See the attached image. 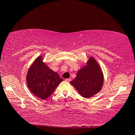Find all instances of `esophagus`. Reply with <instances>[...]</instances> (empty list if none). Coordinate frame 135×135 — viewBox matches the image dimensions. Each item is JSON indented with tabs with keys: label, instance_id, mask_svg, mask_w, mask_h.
<instances>
[{
	"label": "esophagus",
	"instance_id": "esophagus-1",
	"mask_svg": "<svg viewBox=\"0 0 135 135\" xmlns=\"http://www.w3.org/2000/svg\"><path fill=\"white\" fill-rule=\"evenodd\" d=\"M71 81V79H65V81H67V82H70Z\"/></svg>",
	"mask_w": 135,
	"mask_h": 135
}]
</instances>
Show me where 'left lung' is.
I'll use <instances>...</instances> for the list:
<instances>
[{
	"label": "left lung",
	"mask_w": 135,
	"mask_h": 135,
	"mask_svg": "<svg viewBox=\"0 0 135 135\" xmlns=\"http://www.w3.org/2000/svg\"><path fill=\"white\" fill-rule=\"evenodd\" d=\"M104 82L103 71L94 57H90L86 65L77 72L75 78L70 82L76 90L85 98L98 93Z\"/></svg>",
	"instance_id": "1"
}]
</instances>
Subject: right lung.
I'll return each instance as SVG.
<instances>
[{"label": "right lung", "mask_w": 135, "mask_h": 135, "mask_svg": "<svg viewBox=\"0 0 135 135\" xmlns=\"http://www.w3.org/2000/svg\"><path fill=\"white\" fill-rule=\"evenodd\" d=\"M42 56L35 59L28 69L26 77L28 87L34 95L42 100L48 98L63 79L43 61Z\"/></svg>", "instance_id": "add662e5"}]
</instances>
